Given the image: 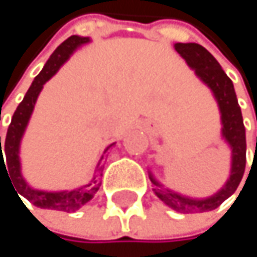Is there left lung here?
<instances>
[{"mask_svg": "<svg viewBox=\"0 0 257 257\" xmlns=\"http://www.w3.org/2000/svg\"><path fill=\"white\" fill-rule=\"evenodd\" d=\"M174 49L186 64L195 71L199 78L211 92L217 101L222 122V138L231 149V173L229 179L220 190L208 198H190L177 193L168 187H164L150 173V181L155 184V195L164 201L170 208L177 213H204L217 208L223 201H226L239 186L245 170V128L242 123L241 108L235 95L232 80L222 70L216 58L202 46L196 43H176Z\"/></svg>", "mask_w": 257, "mask_h": 257, "instance_id": "8db88e82", "label": "left lung"}]
</instances>
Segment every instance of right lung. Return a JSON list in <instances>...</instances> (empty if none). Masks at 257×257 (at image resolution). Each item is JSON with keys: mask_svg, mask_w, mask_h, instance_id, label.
Masks as SVG:
<instances>
[{"mask_svg": "<svg viewBox=\"0 0 257 257\" xmlns=\"http://www.w3.org/2000/svg\"><path fill=\"white\" fill-rule=\"evenodd\" d=\"M89 37H78V35H71L70 38H67L49 58V61L46 62V65L43 67L41 73L34 78L32 84L29 86L26 95L24 96L22 102L18 105L13 117H12V123L7 129V137H6V144H4V150H1V137H0V180H1V168L6 170L9 179H12L16 190L26 198L29 202H32L34 205L40 207V208H47V210H58V211H76L80 207H83L86 202H89L93 195L98 192L101 183L96 180V176L92 179L90 183L73 189V190H61V192H49V190H40V189H34L31 187L26 180L22 176V165H21V143L24 138L26 126L29 123V119L32 116L37 98L43 89V86L53 77L59 68L70 59V56L77 50L80 46L89 43ZM113 144H110L105 150L104 155L107 153V150L111 147ZM6 153V164H4V157L2 152ZM104 155L101 156L98 165H96V173L101 171L99 164L104 159ZM21 198V196H19ZM24 202V201H22Z\"/></svg>", "mask_w": 257, "mask_h": 257, "instance_id": "add662e5", "label": "right lung"}]
</instances>
